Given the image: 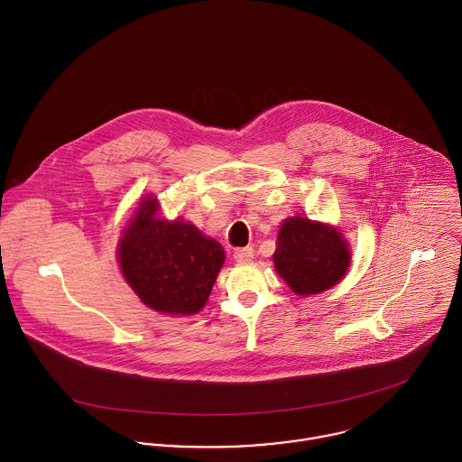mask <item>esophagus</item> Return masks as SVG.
I'll use <instances>...</instances> for the list:
<instances>
[{"instance_id":"34e87169","label":"esophagus","mask_w":462,"mask_h":462,"mask_svg":"<svg viewBox=\"0 0 462 462\" xmlns=\"http://www.w3.org/2000/svg\"><path fill=\"white\" fill-rule=\"evenodd\" d=\"M235 260L238 263H249L254 260V249L253 247H244V249H238L235 251Z\"/></svg>"}]
</instances>
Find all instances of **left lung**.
<instances>
[{
    "mask_svg": "<svg viewBox=\"0 0 462 462\" xmlns=\"http://www.w3.org/2000/svg\"><path fill=\"white\" fill-rule=\"evenodd\" d=\"M273 264L295 295L308 297L343 279L350 266V251L337 227L290 217L279 229Z\"/></svg>",
    "mask_w": 462,
    "mask_h": 462,
    "instance_id": "left-lung-1",
    "label": "left lung"
}]
</instances>
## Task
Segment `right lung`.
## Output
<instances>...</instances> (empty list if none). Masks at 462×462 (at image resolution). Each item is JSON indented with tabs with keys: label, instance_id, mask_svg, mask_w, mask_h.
I'll use <instances>...</instances> for the list:
<instances>
[{
	"label": "right lung",
	"instance_id": "obj_1",
	"mask_svg": "<svg viewBox=\"0 0 462 462\" xmlns=\"http://www.w3.org/2000/svg\"><path fill=\"white\" fill-rule=\"evenodd\" d=\"M154 196L140 200L123 229L117 256L126 282L151 310L196 315L224 264L222 245L181 218H158Z\"/></svg>",
	"mask_w": 462,
	"mask_h": 462
}]
</instances>
